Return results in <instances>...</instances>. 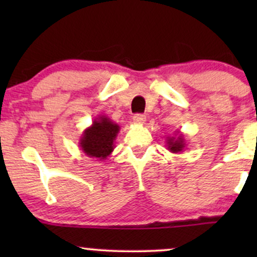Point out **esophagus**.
Instances as JSON below:
<instances>
[{
	"label": "esophagus",
	"instance_id": "obj_1",
	"mask_svg": "<svg viewBox=\"0 0 257 257\" xmlns=\"http://www.w3.org/2000/svg\"><path fill=\"white\" fill-rule=\"evenodd\" d=\"M133 120H134L135 124H144L146 120V116L145 114L137 113V114H134V117H133Z\"/></svg>",
	"mask_w": 257,
	"mask_h": 257
}]
</instances>
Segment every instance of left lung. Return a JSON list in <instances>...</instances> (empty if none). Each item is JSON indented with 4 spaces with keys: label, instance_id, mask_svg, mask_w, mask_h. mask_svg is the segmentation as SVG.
<instances>
[{
    "label": "left lung",
    "instance_id": "8db88e82",
    "mask_svg": "<svg viewBox=\"0 0 257 257\" xmlns=\"http://www.w3.org/2000/svg\"><path fill=\"white\" fill-rule=\"evenodd\" d=\"M167 149L173 153H181L186 149L185 135L181 132H176L175 137H167Z\"/></svg>",
    "mask_w": 257,
    "mask_h": 257
}]
</instances>
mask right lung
<instances>
[{
	"mask_svg": "<svg viewBox=\"0 0 257 257\" xmlns=\"http://www.w3.org/2000/svg\"><path fill=\"white\" fill-rule=\"evenodd\" d=\"M120 126L108 117L100 114L85 128L79 139V147L85 156L104 161L114 150V140Z\"/></svg>",
	"mask_w": 257,
	"mask_h": 257,
	"instance_id": "obj_1",
	"label": "right lung"
}]
</instances>
